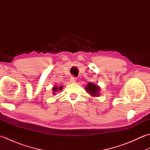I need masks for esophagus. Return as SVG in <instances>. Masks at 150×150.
Segmentation results:
<instances>
[{"instance_id":"34e87169","label":"esophagus","mask_w":150,"mask_h":150,"mask_svg":"<svg viewBox=\"0 0 150 150\" xmlns=\"http://www.w3.org/2000/svg\"><path fill=\"white\" fill-rule=\"evenodd\" d=\"M77 81V79L74 77H71V79H70V82H72V83H75Z\"/></svg>"}]
</instances>
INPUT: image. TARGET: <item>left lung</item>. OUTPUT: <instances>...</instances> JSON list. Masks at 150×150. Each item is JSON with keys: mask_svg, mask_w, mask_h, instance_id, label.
Wrapping results in <instances>:
<instances>
[{"mask_svg": "<svg viewBox=\"0 0 150 150\" xmlns=\"http://www.w3.org/2000/svg\"><path fill=\"white\" fill-rule=\"evenodd\" d=\"M86 91L92 97H98L100 95L99 92L100 91V88L99 86H98L97 84L90 82L86 87Z\"/></svg>", "mask_w": 150, "mask_h": 150, "instance_id": "8db88e82", "label": "left lung"}]
</instances>
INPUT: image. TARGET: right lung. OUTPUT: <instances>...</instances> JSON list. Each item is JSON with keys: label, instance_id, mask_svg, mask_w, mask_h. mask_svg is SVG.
<instances>
[{"label": "right lung", "instance_id": "1", "mask_svg": "<svg viewBox=\"0 0 150 150\" xmlns=\"http://www.w3.org/2000/svg\"><path fill=\"white\" fill-rule=\"evenodd\" d=\"M52 90L53 91V94H55V92L58 91L59 90H62V86H59V87H57L55 86H54Z\"/></svg>", "mask_w": 150, "mask_h": 150}]
</instances>
